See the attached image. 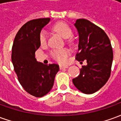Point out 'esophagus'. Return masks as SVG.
I'll return each instance as SVG.
<instances>
[{"instance_id":"1","label":"esophagus","mask_w":121,"mask_h":121,"mask_svg":"<svg viewBox=\"0 0 121 121\" xmlns=\"http://www.w3.org/2000/svg\"><path fill=\"white\" fill-rule=\"evenodd\" d=\"M68 68V66L67 65H60V69H67Z\"/></svg>"}]
</instances>
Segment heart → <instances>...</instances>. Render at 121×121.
Here are the masks:
<instances>
[{"instance_id": "1", "label": "heart", "mask_w": 121, "mask_h": 121, "mask_svg": "<svg viewBox=\"0 0 121 121\" xmlns=\"http://www.w3.org/2000/svg\"><path fill=\"white\" fill-rule=\"evenodd\" d=\"M53 30L56 32L61 35L63 38L67 39V41L69 44L73 43V39L71 38L73 32L72 30L67 23L64 22H59L54 25ZM47 39V34L45 31H42L40 33L39 41L41 44H45ZM50 54L54 59L60 63L65 62L67 57L69 55V51L65 48L61 49H54L50 52Z\"/></svg>"}]
</instances>
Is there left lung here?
Listing matches in <instances>:
<instances>
[{
    "instance_id": "obj_1",
    "label": "left lung",
    "mask_w": 121,
    "mask_h": 121,
    "mask_svg": "<svg viewBox=\"0 0 121 121\" xmlns=\"http://www.w3.org/2000/svg\"><path fill=\"white\" fill-rule=\"evenodd\" d=\"M74 26L79 34L78 50L76 60L82 66L78 76L73 79L77 89L92 94L104 86L108 80L113 61V50L109 39L102 28L85 19H77Z\"/></svg>"
}]
</instances>
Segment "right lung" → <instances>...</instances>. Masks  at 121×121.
<instances>
[{
    "instance_id": "obj_1",
    "label": "right lung",
    "mask_w": 121,
    "mask_h": 121,
    "mask_svg": "<svg viewBox=\"0 0 121 121\" xmlns=\"http://www.w3.org/2000/svg\"><path fill=\"white\" fill-rule=\"evenodd\" d=\"M50 18L31 20L18 31L12 46V61L18 80L25 91L35 97H42L52 89L60 69L56 63L38 62L35 52L39 48L41 30Z\"/></svg>"
}]
</instances>
